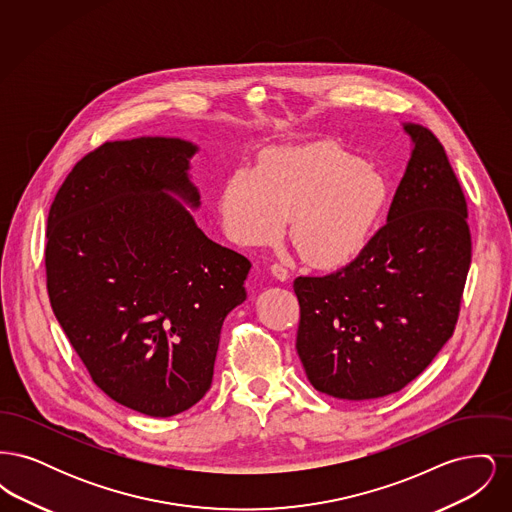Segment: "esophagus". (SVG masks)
Masks as SVG:
<instances>
[{
	"label": "esophagus",
	"mask_w": 512,
	"mask_h": 512,
	"mask_svg": "<svg viewBox=\"0 0 512 512\" xmlns=\"http://www.w3.org/2000/svg\"><path fill=\"white\" fill-rule=\"evenodd\" d=\"M270 274H272L276 280H280V282H286V280L290 278V272L282 267V265H276V263L270 265Z\"/></svg>",
	"instance_id": "34e87169"
}]
</instances>
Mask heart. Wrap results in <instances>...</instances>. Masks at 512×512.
I'll list each match as a JSON object with an SVG mask.
<instances>
[{
  "mask_svg": "<svg viewBox=\"0 0 512 512\" xmlns=\"http://www.w3.org/2000/svg\"><path fill=\"white\" fill-rule=\"evenodd\" d=\"M393 188L380 169L336 144L276 147L253 172H236L220 195L230 238L245 245L290 238L315 267L353 261L390 207Z\"/></svg>",
  "mask_w": 512,
  "mask_h": 512,
  "instance_id": "1",
  "label": "heart"
}]
</instances>
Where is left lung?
<instances>
[{
	"label": "left lung",
	"instance_id": "left-lung-1",
	"mask_svg": "<svg viewBox=\"0 0 512 512\" xmlns=\"http://www.w3.org/2000/svg\"><path fill=\"white\" fill-rule=\"evenodd\" d=\"M411 159L386 226L355 261L299 276L295 349L315 390L365 401L405 388L453 336L470 230L461 184L438 138L403 122Z\"/></svg>",
	"mask_w": 512,
	"mask_h": 512
}]
</instances>
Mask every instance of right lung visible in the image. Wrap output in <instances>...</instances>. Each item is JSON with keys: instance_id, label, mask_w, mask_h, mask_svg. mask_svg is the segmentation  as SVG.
I'll return each instance as SVG.
<instances>
[{"instance_id": "1", "label": "right lung", "mask_w": 512, "mask_h": 512, "mask_svg": "<svg viewBox=\"0 0 512 512\" xmlns=\"http://www.w3.org/2000/svg\"><path fill=\"white\" fill-rule=\"evenodd\" d=\"M182 138L107 142L74 165L51 203V309L94 384L167 418L207 393L226 315L251 263L197 226Z\"/></svg>"}]
</instances>
